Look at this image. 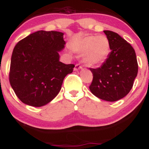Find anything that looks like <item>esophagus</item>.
I'll use <instances>...</instances> for the list:
<instances>
[{
    "label": "esophagus",
    "mask_w": 149,
    "mask_h": 149,
    "mask_svg": "<svg viewBox=\"0 0 149 149\" xmlns=\"http://www.w3.org/2000/svg\"><path fill=\"white\" fill-rule=\"evenodd\" d=\"M82 66L80 65V64H77L76 66H75V68H74V71H78V70L80 69H82Z\"/></svg>",
    "instance_id": "obj_1"
}]
</instances>
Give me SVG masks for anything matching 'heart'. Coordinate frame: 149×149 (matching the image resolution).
<instances>
[{"mask_svg":"<svg viewBox=\"0 0 149 149\" xmlns=\"http://www.w3.org/2000/svg\"><path fill=\"white\" fill-rule=\"evenodd\" d=\"M110 42L106 36H89L83 38L74 46L75 52L83 54V62L87 66L101 64L110 52Z\"/></svg>","mask_w":149,"mask_h":149,"instance_id":"b5f03b06","label":"heart"}]
</instances>
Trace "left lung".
I'll list each match as a JSON object with an SVG mask.
<instances>
[{
  "instance_id": "1",
  "label": "left lung",
  "mask_w": 149,
  "mask_h": 149,
  "mask_svg": "<svg viewBox=\"0 0 149 149\" xmlns=\"http://www.w3.org/2000/svg\"><path fill=\"white\" fill-rule=\"evenodd\" d=\"M104 32L111 51L100 68L90 69L93 80L89 88L101 100L116 102L125 97L132 88L138 73L137 60L129 42L111 31Z\"/></svg>"
}]
</instances>
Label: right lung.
Listing matches in <instances>:
<instances>
[{
    "mask_svg": "<svg viewBox=\"0 0 149 149\" xmlns=\"http://www.w3.org/2000/svg\"><path fill=\"white\" fill-rule=\"evenodd\" d=\"M64 33L38 31L19 41L13 49L9 80L12 88L24 104L45 106L58 95L66 76L74 64L59 61L64 48Z\"/></svg>",
    "mask_w": 149,
    "mask_h": 149,
    "instance_id": "obj_1",
    "label": "right lung"
}]
</instances>
